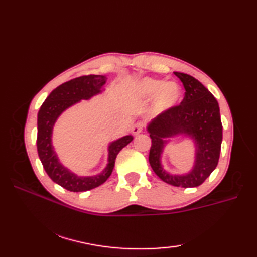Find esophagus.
Segmentation results:
<instances>
[{
    "mask_svg": "<svg viewBox=\"0 0 257 257\" xmlns=\"http://www.w3.org/2000/svg\"><path fill=\"white\" fill-rule=\"evenodd\" d=\"M143 129H144V123L141 122V121H138V122H136V123L133 125L132 133H133L134 135H138V134H140L141 132H143Z\"/></svg>",
    "mask_w": 257,
    "mask_h": 257,
    "instance_id": "esophagus-1",
    "label": "esophagus"
}]
</instances>
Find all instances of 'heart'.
Returning <instances> with one entry per match:
<instances>
[{
  "instance_id": "b5f03b06",
  "label": "heart",
  "mask_w": 257,
  "mask_h": 257,
  "mask_svg": "<svg viewBox=\"0 0 257 257\" xmlns=\"http://www.w3.org/2000/svg\"><path fill=\"white\" fill-rule=\"evenodd\" d=\"M137 95L144 100L155 97L154 111L166 112L171 110L181 101L182 89L177 83H163L162 80L145 78L137 85Z\"/></svg>"
}]
</instances>
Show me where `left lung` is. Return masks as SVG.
<instances>
[{
  "label": "left lung",
  "instance_id": "left-lung-1",
  "mask_svg": "<svg viewBox=\"0 0 257 257\" xmlns=\"http://www.w3.org/2000/svg\"><path fill=\"white\" fill-rule=\"evenodd\" d=\"M185 89L180 105L160 113L148 124L151 138L149 163L163 182L182 188H194L203 183L217 166L222 144L220 108L215 97L198 79L174 72ZM188 135L196 144V161L193 170L185 175L168 174L161 166V154L166 138Z\"/></svg>",
  "mask_w": 257,
  "mask_h": 257
}]
</instances>
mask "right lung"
<instances>
[{"label": "right lung", "instance_id": "1", "mask_svg": "<svg viewBox=\"0 0 257 257\" xmlns=\"http://www.w3.org/2000/svg\"><path fill=\"white\" fill-rule=\"evenodd\" d=\"M107 78L103 75L80 76L58 86L43 102L37 114V152L46 173L54 182L72 192H84L99 187L110 177L119 151L133 141V136H124L108 147V165L103 171L92 177H78L65 168L54 151L52 133L57 118L70 106L81 99H89L100 94Z\"/></svg>", "mask_w": 257, "mask_h": 257}]
</instances>
